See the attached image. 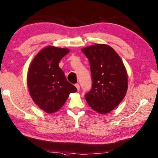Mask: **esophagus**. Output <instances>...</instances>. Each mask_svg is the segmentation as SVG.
<instances>
[{
	"label": "esophagus",
	"mask_w": 158,
	"mask_h": 158,
	"mask_svg": "<svg viewBox=\"0 0 158 158\" xmlns=\"http://www.w3.org/2000/svg\"><path fill=\"white\" fill-rule=\"evenodd\" d=\"M75 86H76L77 91H79V90H80V86H79V84H75Z\"/></svg>",
	"instance_id": "obj_1"
}]
</instances>
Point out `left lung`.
Masks as SVG:
<instances>
[{"label": "left lung", "mask_w": 158, "mask_h": 158, "mask_svg": "<svg viewBox=\"0 0 158 158\" xmlns=\"http://www.w3.org/2000/svg\"><path fill=\"white\" fill-rule=\"evenodd\" d=\"M81 51L89 60L93 82L91 91L85 95L86 101L98 113H108L126 96L128 77L123 62L106 44L93 45Z\"/></svg>", "instance_id": "1"}]
</instances>
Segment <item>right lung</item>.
Instances as JSON below:
<instances>
[{
  "instance_id": "right-lung-1",
  "label": "right lung",
  "mask_w": 158,
  "mask_h": 158,
  "mask_svg": "<svg viewBox=\"0 0 158 158\" xmlns=\"http://www.w3.org/2000/svg\"><path fill=\"white\" fill-rule=\"evenodd\" d=\"M69 49L47 46L32 60L27 74V86L34 102L47 113L57 112L64 106L71 93L77 91L67 81L59 62Z\"/></svg>"
}]
</instances>
